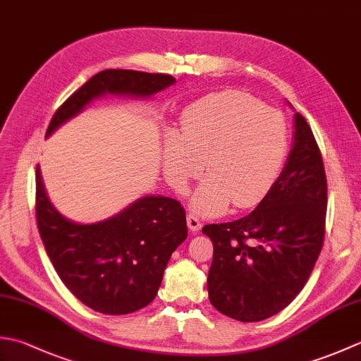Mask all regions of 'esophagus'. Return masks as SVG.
<instances>
[{
  "label": "esophagus",
  "mask_w": 361,
  "mask_h": 361,
  "mask_svg": "<svg viewBox=\"0 0 361 361\" xmlns=\"http://www.w3.org/2000/svg\"><path fill=\"white\" fill-rule=\"evenodd\" d=\"M186 220H188V228L190 229V231H192V233L200 231L202 224H200V220H198L195 216H192V214H189Z\"/></svg>",
  "instance_id": "1"
}]
</instances>
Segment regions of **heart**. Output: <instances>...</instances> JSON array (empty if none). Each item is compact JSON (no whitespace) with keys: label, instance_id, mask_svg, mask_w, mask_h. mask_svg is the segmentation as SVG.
<instances>
[{"label":"heart","instance_id":"1","mask_svg":"<svg viewBox=\"0 0 361 361\" xmlns=\"http://www.w3.org/2000/svg\"><path fill=\"white\" fill-rule=\"evenodd\" d=\"M287 128L278 111L237 91L206 96L183 111L180 135L169 133L164 173L176 192L208 173L190 200L200 216L224 214L228 206L259 204L278 180L287 155Z\"/></svg>","mask_w":361,"mask_h":361}]
</instances>
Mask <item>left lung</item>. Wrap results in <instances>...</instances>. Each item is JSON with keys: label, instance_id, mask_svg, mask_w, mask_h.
Returning <instances> with one entry per match:
<instances>
[{"label": "left lung", "instance_id": "1", "mask_svg": "<svg viewBox=\"0 0 361 361\" xmlns=\"http://www.w3.org/2000/svg\"><path fill=\"white\" fill-rule=\"evenodd\" d=\"M293 126L286 166L257 208L239 220L202 229L214 245L209 301L242 323H256L286 309L304 288L323 248V158L299 113Z\"/></svg>", "mask_w": 361, "mask_h": 361}]
</instances>
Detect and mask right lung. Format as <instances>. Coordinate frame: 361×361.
<instances>
[{"instance_id": "obj_1", "label": "right lung", "mask_w": 361, "mask_h": 361, "mask_svg": "<svg viewBox=\"0 0 361 361\" xmlns=\"http://www.w3.org/2000/svg\"><path fill=\"white\" fill-rule=\"evenodd\" d=\"M169 74L105 70L93 75L54 114L49 137L94 99L106 94L147 99L173 85ZM35 211L40 237L59 278L87 307L105 315L133 313L155 299L172 252L186 240L180 202L144 195L96 224L62 216L49 200L40 166L35 173Z\"/></svg>"}]
</instances>
